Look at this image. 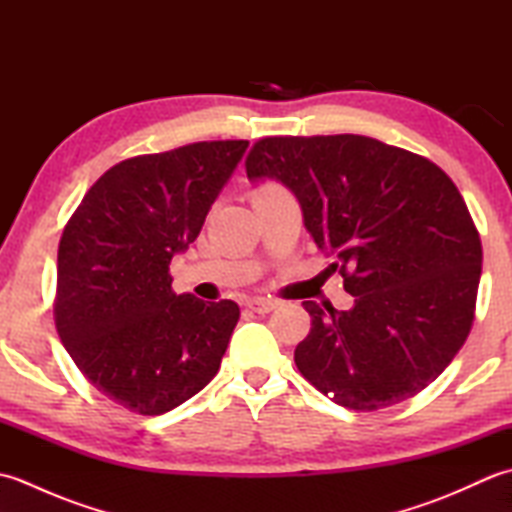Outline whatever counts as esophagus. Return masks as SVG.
Instances as JSON below:
<instances>
[{
	"label": "esophagus",
	"instance_id": "34e87169",
	"mask_svg": "<svg viewBox=\"0 0 512 512\" xmlns=\"http://www.w3.org/2000/svg\"><path fill=\"white\" fill-rule=\"evenodd\" d=\"M246 306L250 310L259 312V314H266V312H273L279 306V301L277 299H270V297H250L246 301Z\"/></svg>",
	"mask_w": 512,
	"mask_h": 512
}]
</instances>
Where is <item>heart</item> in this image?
<instances>
[{
	"label": "heart",
	"instance_id": "obj_1",
	"mask_svg": "<svg viewBox=\"0 0 512 512\" xmlns=\"http://www.w3.org/2000/svg\"><path fill=\"white\" fill-rule=\"evenodd\" d=\"M273 189H277V187H270V184H264V187H259V189H255V191H253V198H257V195H262V193L273 191Z\"/></svg>",
	"mask_w": 512,
	"mask_h": 512
}]
</instances>
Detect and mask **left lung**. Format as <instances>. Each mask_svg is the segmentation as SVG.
Masks as SVG:
<instances>
[{
	"label": "left lung",
	"instance_id": "obj_1",
	"mask_svg": "<svg viewBox=\"0 0 512 512\" xmlns=\"http://www.w3.org/2000/svg\"><path fill=\"white\" fill-rule=\"evenodd\" d=\"M246 176L292 191L354 297L350 310L303 301L312 330L295 350L299 372L356 411L433 383L471 332L482 275L480 235L447 173L376 138L339 134L259 140Z\"/></svg>",
	"mask_w": 512,
	"mask_h": 512
}]
</instances>
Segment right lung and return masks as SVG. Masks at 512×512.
Returning a JSON list of instances; mask_svg holds the SVG:
<instances>
[{
  "label": "right lung",
  "mask_w": 512,
  "mask_h": 512,
  "mask_svg": "<svg viewBox=\"0 0 512 512\" xmlns=\"http://www.w3.org/2000/svg\"><path fill=\"white\" fill-rule=\"evenodd\" d=\"M248 140L193 143L118 162L63 228L57 332L83 376L118 405L160 416L211 383L235 301L171 290V259L200 235Z\"/></svg>",
  "instance_id": "right-lung-1"
}]
</instances>
